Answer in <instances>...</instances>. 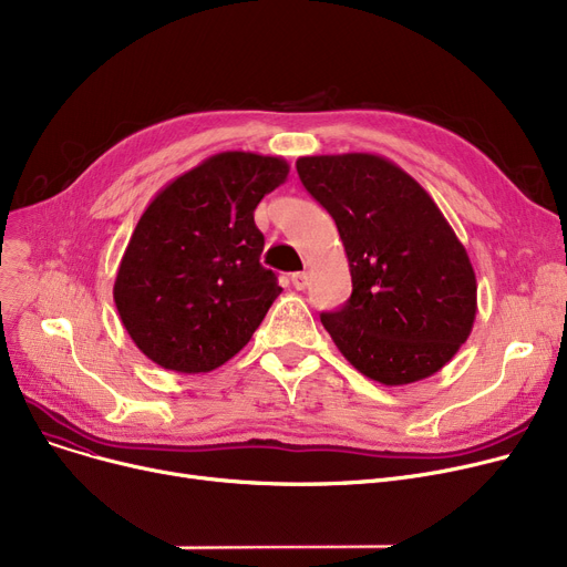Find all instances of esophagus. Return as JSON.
Returning <instances> with one entry per match:
<instances>
[{
  "label": "esophagus",
  "mask_w": 567,
  "mask_h": 567,
  "mask_svg": "<svg viewBox=\"0 0 567 567\" xmlns=\"http://www.w3.org/2000/svg\"><path fill=\"white\" fill-rule=\"evenodd\" d=\"M308 280H310V276H308L306 271L291 274V285H293L296 289H306V287H308Z\"/></svg>",
  "instance_id": "obj_1"
}]
</instances>
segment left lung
Returning a JSON list of instances; mask_svg holds the SVG:
<instances>
[{"label": "left lung", "instance_id": "8db88e82", "mask_svg": "<svg viewBox=\"0 0 567 567\" xmlns=\"http://www.w3.org/2000/svg\"><path fill=\"white\" fill-rule=\"evenodd\" d=\"M296 169L333 216L349 261V301L321 312L340 353L383 385L439 372L471 336L478 285L434 199L377 154L303 156Z\"/></svg>", "mask_w": 567, "mask_h": 567}]
</instances>
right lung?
Here are the masks:
<instances>
[{
	"label": "right lung",
	"instance_id": "1",
	"mask_svg": "<svg viewBox=\"0 0 567 567\" xmlns=\"http://www.w3.org/2000/svg\"><path fill=\"white\" fill-rule=\"evenodd\" d=\"M287 174L285 158L223 152L148 202L112 289L148 361L182 374L212 372L250 342L282 291L259 264L255 208Z\"/></svg>",
	"mask_w": 567,
	"mask_h": 567
}]
</instances>
